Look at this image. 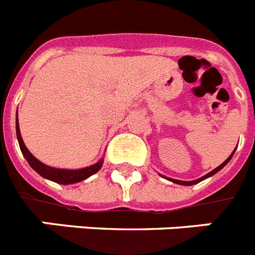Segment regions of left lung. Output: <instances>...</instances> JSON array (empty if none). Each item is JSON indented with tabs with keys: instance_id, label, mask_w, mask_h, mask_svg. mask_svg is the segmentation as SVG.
Instances as JSON below:
<instances>
[{
	"instance_id": "8db88e82",
	"label": "left lung",
	"mask_w": 255,
	"mask_h": 255,
	"mask_svg": "<svg viewBox=\"0 0 255 255\" xmlns=\"http://www.w3.org/2000/svg\"><path fill=\"white\" fill-rule=\"evenodd\" d=\"M235 150H236V148H235V149H234V152L231 153V154L229 155V158H227L226 161L224 162V163H221L220 166H218V167H216V168H215V170H212L211 172H208V173H207V175H204V176L199 177V179H197V180H193V181H182V180L171 179V177H166V176H163V175H161V176H162V177H164V179H167L168 181H172V182H175V184H179V185H184V186H190V185H195V184H198V182L203 181V180H206V179H208V177L213 176V175H215V173H217L218 171H220V170H222V168H224L225 166H226V164L229 163V162H230V159L233 158V155H234V153H235Z\"/></svg>"
}]
</instances>
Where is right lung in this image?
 <instances>
[{
    "label": "right lung",
    "instance_id": "add662e5",
    "mask_svg": "<svg viewBox=\"0 0 255 255\" xmlns=\"http://www.w3.org/2000/svg\"><path fill=\"white\" fill-rule=\"evenodd\" d=\"M16 136L17 141H19L20 149H21L22 155L25 157V159L28 161L29 166H30L33 170L37 173H39L40 176L44 177L47 180H51L53 182H57V184H62V185H70V184H76V182H80L83 180L88 179L89 176L94 175L96 172L101 170L103 164V158H101L97 163L92 164V166H88L84 168H78V170H67V168H56L51 167V166H47L43 162H40L39 159H37L34 155L29 152L28 148L25 147L24 140L21 138V134H20V128H19V119H17L16 114Z\"/></svg>",
    "mask_w": 255,
    "mask_h": 255
}]
</instances>
